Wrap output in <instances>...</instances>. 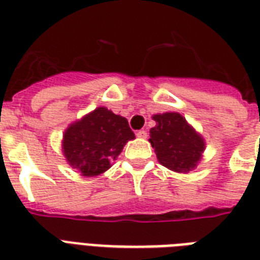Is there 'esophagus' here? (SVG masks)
Returning <instances> with one entry per match:
<instances>
[{"label": "esophagus", "mask_w": 260, "mask_h": 260, "mask_svg": "<svg viewBox=\"0 0 260 260\" xmlns=\"http://www.w3.org/2000/svg\"><path fill=\"white\" fill-rule=\"evenodd\" d=\"M136 136H138V138H140V139H146L147 138V131H144V129L138 131V132H136Z\"/></svg>", "instance_id": "obj_1"}]
</instances>
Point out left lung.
<instances>
[{"label": "left lung", "instance_id": "left-lung-1", "mask_svg": "<svg viewBox=\"0 0 260 260\" xmlns=\"http://www.w3.org/2000/svg\"><path fill=\"white\" fill-rule=\"evenodd\" d=\"M156 125L151 128L150 142L159 163L175 173H189L197 166L205 150V142L175 112L154 114Z\"/></svg>", "mask_w": 260, "mask_h": 260}]
</instances>
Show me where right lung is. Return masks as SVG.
<instances>
[{
  "label": "right lung",
  "instance_id": "1",
  "mask_svg": "<svg viewBox=\"0 0 260 260\" xmlns=\"http://www.w3.org/2000/svg\"><path fill=\"white\" fill-rule=\"evenodd\" d=\"M134 139L125 117L100 106L64 131L63 154L83 177H94L105 173Z\"/></svg>",
  "mask_w": 260,
  "mask_h": 260
}]
</instances>
